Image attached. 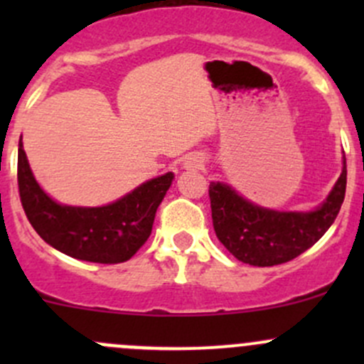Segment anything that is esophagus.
I'll list each match as a JSON object with an SVG mask.
<instances>
[{"mask_svg": "<svg viewBox=\"0 0 364 364\" xmlns=\"http://www.w3.org/2000/svg\"><path fill=\"white\" fill-rule=\"evenodd\" d=\"M204 167V159L199 155V153H190L185 159V168L188 171H199V168Z\"/></svg>", "mask_w": 364, "mask_h": 364, "instance_id": "esophagus-1", "label": "esophagus"}]
</instances>
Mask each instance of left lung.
Wrapping results in <instances>:
<instances>
[{
    "label": "left lung",
    "mask_w": 364,
    "mask_h": 364,
    "mask_svg": "<svg viewBox=\"0 0 364 364\" xmlns=\"http://www.w3.org/2000/svg\"><path fill=\"white\" fill-rule=\"evenodd\" d=\"M347 165L328 199L315 211H274L255 205L225 183L209 185L216 237L237 260L250 266H277L314 247L333 225L345 199Z\"/></svg>",
    "instance_id": "left-lung-1"
}]
</instances>
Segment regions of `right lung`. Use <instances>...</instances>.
I'll use <instances>...</instances> for the list:
<instances>
[{
    "label": "right lung",
    "mask_w": 364,
    "mask_h": 364,
    "mask_svg": "<svg viewBox=\"0 0 364 364\" xmlns=\"http://www.w3.org/2000/svg\"><path fill=\"white\" fill-rule=\"evenodd\" d=\"M174 174L159 176L102 208L58 204L36 183L19 142L17 183L24 213L38 236L56 250L79 260L119 264L148 241L156 209Z\"/></svg>",
    "instance_id": "right-lung-1"
}]
</instances>
